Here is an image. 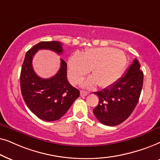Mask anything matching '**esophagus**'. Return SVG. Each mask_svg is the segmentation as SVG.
I'll return each mask as SVG.
<instances>
[{"label": "esophagus", "instance_id": "34e87169", "mask_svg": "<svg viewBox=\"0 0 160 160\" xmlns=\"http://www.w3.org/2000/svg\"><path fill=\"white\" fill-rule=\"evenodd\" d=\"M88 91H80V96L81 97H86V96H87L88 94Z\"/></svg>", "mask_w": 160, "mask_h": 160}]
</instances>
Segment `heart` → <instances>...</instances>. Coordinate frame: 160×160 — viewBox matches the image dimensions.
Returning a JSON list of instances; mask_svg holds the SVG:
<instances>
[{
  "label": "heart",
  "instance_id": "obj_1",
  "mask_svg": "<svg viewBox=\"0 0 160 160\" xmlns=\"http://www.w3.org/2000/svg\"><path fill=\"white\" fill-rule=\"evenodd\" d=\"M127 64L122 51L112 48H91L83 53L76 52L68 61V77L77 84L90 72L93 76L84 82V86L92 88L98 83L102 88L109 87L118 81Z\"/></svg>",
  "mask_w": 160,
  "mask_h": 160
}]
</instances>
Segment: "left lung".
<instances>
[{
  "mask_svg": "<svg viewBox=\"0 0 160 160\" xmlns=\"http://www.w3.org/2000/svg\"><path fill=\"white\" fill-rule=\"evenodd\" d=\"M140 63L135 59L116 83L94 92L99 97L98 105L93 110L99 122L108 126H116L129 118L137 105L143 82Z\"/></svg>",
  "mask_w": 160,
  "mask_h": 160,
  "instance_id": "left-lung-1",
  "label": "left lung"
}]
</instances>
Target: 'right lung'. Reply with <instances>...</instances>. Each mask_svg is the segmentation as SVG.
<instances>
[{
	"instance_id": "1",
	"label": "right lung",
	"mask_w": 160,
	"mask_h": 160,
	"mask_svg": "<svg viewBox=\"0 0 160 160\" xmlns=\"http://www.w3.org/2000/svg\"><path fill=\"white\" fill-rule=\"evenodd\" d=\"M60 42H41L25 54L20 73V88L28 107L38 118L53 121L61 118L69 109L80 91L67 80V65L61 58V67L52 78L44 79L35 73L32 60L39 50H50L58 55L63 52Z\"/></svg>"
}]
</instances>
